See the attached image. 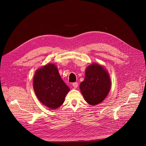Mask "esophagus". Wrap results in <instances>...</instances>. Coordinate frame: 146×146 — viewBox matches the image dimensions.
<instances>
[{"label": "esophagus", "instance_id": "esophagus-1", "mask_svg": "<svg viewBox=\"0 0 146 146\" xmlns=\"http://www.w3.org/2000/svg\"><path fill=\"white\" fill-rule=\"evenodd\" d=\"M72 86L74 88V89H76L78 87V83L77 82H75V83H73L72 84Z\"/></svg>", "mask_w": 146, "mask_h": 146}]
</instances>
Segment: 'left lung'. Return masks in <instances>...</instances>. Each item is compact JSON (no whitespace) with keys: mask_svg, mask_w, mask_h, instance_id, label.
<instances>
[{"mask_svg":"<svg viewBox=\"0 0 146 146\" xmlns=\"http://www.w3.org/2000/svg\"><path fill=\"white\" fill-rule=\"evenodd\" d=\"M79 86L87 103L93 106L101 104L111 88L110 74L103 66L96 63L90 64L86 68L85 79Z\"/></svg>","mask_w":146,"mask_h":146,"instance_id":"obj_1","label":"left lung"}]
</instances>
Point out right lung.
Instances as JSON below:
<instances>
[{
	"label": "right lung",
	"mask_w": 146,
	"mask_h": 146,
	"mask_svg": "<svg viewBox=\"0 0 146 146\" xmlns=\"http://www.w3.org/2000/svg\"><path fill=\"white\" fill-rule=\"evenodd\" d=\"M33 88L38 100L52 110L62 105L70 91L61 79L57 66L52 63L37 69L33 78Z\"/></svg>",
	"instance_id": "obj_1"
}]
</instances>
